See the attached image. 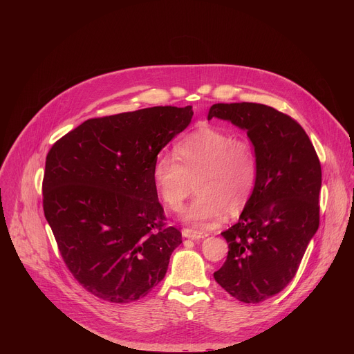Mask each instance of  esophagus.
I'll return each mask as SVG.
<instances>
[{"mask_svg":"<svg viewBox=\"0 0 354 354\" xmlns=\"http://www.w3.org/2000/svg\"><path fill=\"white\" fill-rule=\"evenodd\" d=\"M182 235H183L185 238H190V239H200V238H206V236H207V232L192 230V228H183V230H182Z\"/></svg>","mask_w":354,"mask_h":354,"instance_id":"esophagus-1","label":"esophagus"}]
</instances>
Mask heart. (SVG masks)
I'll return each mask as SVG.
<instances>
[{
  "label": "heart",
  "instance_id": "heart-1",
  "mask_svg": "<svg viewBox=\"0 0 354 354\" xmlns=\"http://www.w3.org/2000/svg\"><path fill=\"white\" fill-rule=\"evenodd\" d=\"M174 158L160 156L153 165V183L164 205L178 212L192 192L197 197L183 212V220L210 227L227 216L239 214L254 194L258 180V154L249 138L200 127L174 148Z\"/></svg>",
  "mask_w": 354,
  "mask_h": 354
}]
</instances>
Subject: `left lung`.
Here are the masks:
<instances>
[{"instance_id":"left-lung-1","label":"left lung","mask_w":354,"mask_h":354,"mask_svg":"<svg viewBox=\"0 0 354 354\" xmlns=\"http://www.w3.org/2000/svg\"><path fill=\"white\" fill-rule=\"evenodd\" d=\"M213 118L245 129L258 154V180L239 221L221 232L228 243L216 281L232 297L258 304L295 276L319 227L321 162L306 130L274 108L216 104Z\"/></svg>"}]
</instances>
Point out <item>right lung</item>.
Segmentation results:
<instances>
[{"instance_id":"obj_1","label":"right lung","mask_w":354,"mask_h":354,"mask_svg":"<svg viewBox=\"0 0 354 354\" xmlns=\"http://www.w3.org/2000/svg\"><path fill=\"white\" fill-rule=\"evenodd\" d=\"M192 116V106H154L93 118L48 149L44 217L66 266L95 297L126 304L165 277L182 232L167 225L151 172Z\"/></svg>"}]
</instances>
